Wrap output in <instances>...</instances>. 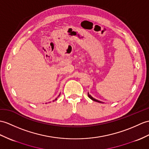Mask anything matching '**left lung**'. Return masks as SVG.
<instances>
[{"instance_id": "left-lung-1", "label": "left lung", "mask_w": 149, "mask_h": 149, "mask_svg": "<svg viewBox=\"0 0 149 149\" xmlns=\"http://www.w3.org/2000/svg\"><path fill=\"white\" fill-rule=\"evenodd\" d=\"M88 96H89V98H91L92 100H93V101H95V102H98V103H103V102H100V101H99V100H96L95 98H93L92 96L89 94V93H88Z\"/></svg>"}]
</instances>
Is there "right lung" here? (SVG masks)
<instances>
[{"mask_svg":"<svg viewBox=\"0 0 149 149\" xmlns=\"http://www.w3.org/2000/svg\"><path fill=\"white\" fill-rule=\"evenodd\" d=\"M60 95H59V96H60ZM57 100V98H56V99H55V100Z\"/></svg>","mask_w":149,"mask_h":149,"instance_id":"right-lung-1","label":"right lung"}]
</instances>
